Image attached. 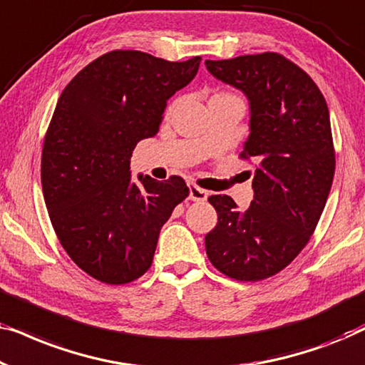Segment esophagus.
<instances>
[{
    "label": "esophagus",
    "instance_id": "34e87169",
    "mask_svg": "<svg viewBox=\"0 0 365 365\" xmlns=\"http://www.w3.org/2000/svg\"><path fill=\"white\" fill-rule=\"evenodd\" d=\"M189 199H191V201H206L207 191L197 187L196 184H189Z\"/></svg>",
    "mask_w": 365,
    "mask_h": 365
}]
</instances>
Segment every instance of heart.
I'll list each match as a JSON object with an SVG mask.
<instances>
[{
  "label": "heart",
  "instance_id": "heart-1",
  "mask_svg": "<svg viewBox=\"0 0 365 365\" xmlns=\"http://www.w3.org/2000/svg\"><path fill=\"white\" fill-rule=\"evenodd\" d=\"M224 98H236V96H231V94H226V93H217V94H214L211 99H224ZM211 99H209V101H211ZM169 109H173V106Z\"/></svg>",
  "mask_w": 365,
  "mask_h": 365
}]
</instances>
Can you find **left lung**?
<instances>
[{"label": "left lung", "mask_w": 365, "mask_h": 365, "mask_svg": "<svg viewBox=\"0 0 365 365\" xmlns=\"http://www.w3.org/2000/svg\"><path fill=\"white\" fill-rule=\"evenodd\" d=\"M207 71L249 101L254 199L246 211L226 194L209 197L217 224L206 234L212 266L237 281H261L289 266L316 229L331 191V119L307 73L277 53L206 59Z\"/></svg>", "instance_id": "left-lung-1"}]
</instances>
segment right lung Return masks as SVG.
Instances as JSON below:
<instances>
[{"instance_id": "1", "label": "right lung", "mask_w": 365, "mask_h": 365, "mask_svg": "<svg viewBox=\"0 0 365 365\" xmlns=\"http://www.w3.org/2000/svg\"><path fill=\"white\" fill-rule=\"evenodd\" d=\"M201 58L176 63L111 51L64 88L44 138L41 184L56 236L89 276L126 284L151 267L173 209L189 196L184 179L138 174L131 156L163 123L168 99L197 74Z\"/></svg>"}]
</instances>
